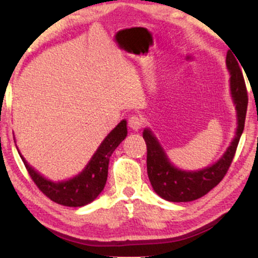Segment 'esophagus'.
Listing matches in <instances>:
<instances>
[{"instance_id":"34e87169","label":"esophagus","mask_w":258,"mask_h":258,"mask_svg":"<svg viewBox=\"0 0 258 258\" xmlns=\"http://www.w3.org/2000/svg\"><path fill=\"white\" fill-rule=\"evenodd\" d=\"M128 126L131 127L133 131H138V130H141V127L143 126V121H142V119L138 115H132L128 120Z\"/></svg>"}]
</instances>
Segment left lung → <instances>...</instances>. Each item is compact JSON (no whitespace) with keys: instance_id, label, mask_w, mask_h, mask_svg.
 I'll return each instance as SVG.
<instances>
[{"instance_id":"left-lung-1","label":"left lung","mask_w":258,"mask_h":258,"mask_svg":"<svg viewBox=\"0 0 258 258\" xmlns=\"http://www.w3.org/2000/svg\"><path fill=\"white\" fill-rule=\"evenodd\" d=\"M227 67L230 72V88L238 110V130L234 141L222 158L212 166L194 172L178 170L168 161L159 142L149 130H144L147 144V171L154 190L162 199L172 203H186L204 197L223 179L232 164L244 131L247 110V90L244 76L232 53H227Z\"/></svg>"}]
</instances>
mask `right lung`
Returning a JSON list of instances; mask_svg holds the SVG:
<instances>
[{"mask_svg": "<svg viewBox=\"0 0 258 258\" xmlns=\"http://www.w3.org/2000/svg\"><path fill=\"white\" fill-rule=\"evenodd\" d=\"M127 136L126 121L122 120L100 144L96 154L81 173L65 182H51L31 168L23 156L29 176L48 199L64 206L80 207L90 204L104 189L108 178L109 159Z\"/></svg>", "mask_w": 258, "mask_h": 258, "instance_id": "obj_1", "label": "right lung"}]
</instances>
